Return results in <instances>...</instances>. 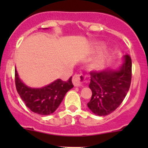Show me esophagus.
Returning a JSON list of instances; mask_svg holds the SVG:
<instances>
[{"instance_id": "obj_1", "label": "esophagus", "mask_w": 148, "mask_h": 148, "mask_svg": "<svg viewBox=\"0 0 148 148\" xmlns=\"http://www.w3.org/2000/svg\"><path fill=\"white\" fill-rule=\"evenodd\" d=\"M85 78L82 74H75L72 78V82L75 86H81Z\"/></svg>"}]
</instances>
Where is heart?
<instances>
[{
	"instance_id": "1",
	"label": "heart",
	"mask_w": 148,
	"mask_h": 148,
	"mask_svg": "<svg viewBox=\"0 0 148 148\" xmlns=\"http://www.w3.org/2000/svg\"><path fill=\"white\" fill-rule=\"evenodd\" d=\"M103 47H104L103 44H102V43H99V44H97V45H96V46H95V49H96L97 51L100 50V49H102ZM105 58H106L105 55L104 54L102 55V56H100V58H99L97 61H96V62L92 64V69H99L102 66L103 64H104V60H105Z\"/></svg>"
}]
</instances>
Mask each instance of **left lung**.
I'll return each instance as SVG.
<instances>
[{"mask_svg": "<svg viewBox=\"0 0 148 148\" xmlns=\"http://www.w3.org/2000/svg\"><path fill=\"white\" fill-rule=\"evenodd\" d=\"M90 76L89 86L92 95L88 107L97 115H108L120 105L129 91L132 78L131 57L125 55L118 69L91 71Z\"/></svg>", "mask_w": 148, "mask_h": 148, "instance_id": "8db88e82", "label": "left lung"}]
</instances>
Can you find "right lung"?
Segmentation results:
<instances>
[{
	"mask_svg": "<svg viewBox=\"0 0 148 148\" xmlns=\"http://www.w3.org/2000/svg\"><path fill=\"white\" fill-rule=\"evenodd\" d=\"M72 77L68 81L56 79L41 88H31L22 82L15 69V83L16 90L26 107L34 113L49 115L56 111L65 95L73 88Z\"/></svg>",
	"mask_w": 148,
	"mask_h": 148,
	"instance_id": "obj_1",
	"label": "right lung"
}]
</instances>
